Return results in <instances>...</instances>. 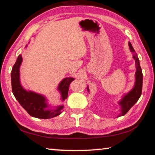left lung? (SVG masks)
<instances>
[{"instance_id": "8db88e82", "label": "left lung", "mask_w": 155, "mask_h": 155, "mask_svg": "<svg viewBox=\"0 0 155 155\" xmlns=\"http://www.w3.org/2000/svg\"><path fill=\"white\" fill-rule=\"evenodd\" d=\"M130 51L133 52V58L135 61V66H136V72H135V82L134 87H133L129 92L123 95L121 100L118 102V104L120 106V112L118 117L124 115L127 113L129 111L131 107L137 103L139 98H140L141 91H142V83H143V74L142 70L140 64V60L137 57V54L135 53V51L132 44L130 42H128ZM87 91H89L88 86L87 87Z\"/></svg>"}]
</instances>
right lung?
<instances>
[{"label":"right lung","instance_id":"obj_1","mask_svg":"<svg viewBox=\"0 0 155 155\" xmlns=\"http://www.w3.org/2000/svg\"><path fill=\"white\" fill-rule=\"evenodd\" d=\"M25 47L27 48V45ZM22 62V54H20L13 66L11 72L12 92L15 99L32 117L40 119H48L61 114L64 107L63 104L52 108L48 103V100L45 96L32 91L26 90L22 87L20 79V68ZM74 80V78L72 77H66L59 83L57 90L61 95L62 102L67 99L69 85Z\"/></svg>","mask_w":155,"mask_h":155}]
</instances>
